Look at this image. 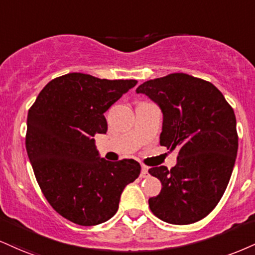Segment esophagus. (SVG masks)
Instances as JSON below:
<instances>
[{"instance_id": "1", "label": "esophagus", "mask_w": 255, "mask_h": 255, "mask_svg": "<svg viewBox=\"0 0 255 255\" xmlns=\"http://www.w3.org/2000/svg\"><path fill=\"white\" fill-rule=\"evenodd\" d=\"M140 177L141 178H146L148 177V168L146 166H142L141 167V173H140Z\"/></svg>"}]
</instances>
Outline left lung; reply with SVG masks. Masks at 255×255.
Listing matches in <instances>:
<instances>
[{"mask_svg": "<svg viewBox=\"0 0 255 255\" xmlns=\"http://www.w3.org/2000/svg\"><path fill=\"white\" fill-rule=\"evenodd\" d=\"M160 107V145L178 148L177 164L151 167L161 191L148 199L158 219L190 225L209 215L225 194L238 153L239 136L232 106L215 85L177 72L136 89Z\"/></svg>", "mask_w": 255, "mask_h": 255, "instance_id": "left-lung-1", "label": "left lung"}]
</instances>
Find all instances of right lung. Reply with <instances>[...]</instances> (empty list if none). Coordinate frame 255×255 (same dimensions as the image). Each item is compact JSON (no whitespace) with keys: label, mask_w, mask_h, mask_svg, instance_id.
I'll use <instances>...</instances> for the list:
<instances>
[{"label":"right lung","mask_w":255,"mask_h":255,"mask_svg":"<svg viewBox=\"0 0 255 255\" xmlns=\"http://www.w3.org/2000/svg\"><path fill=\"white\" fill-rule=\"evenodd\" d=\"M136 83L67 73L48 82L28 110L26 149L36 182L51 207L76 225L112 219L126 185L139 177V162L100 158L93 139L107 133L103 114Z\"/></svg>","instance_id":"add662e5"}]
</instances>
